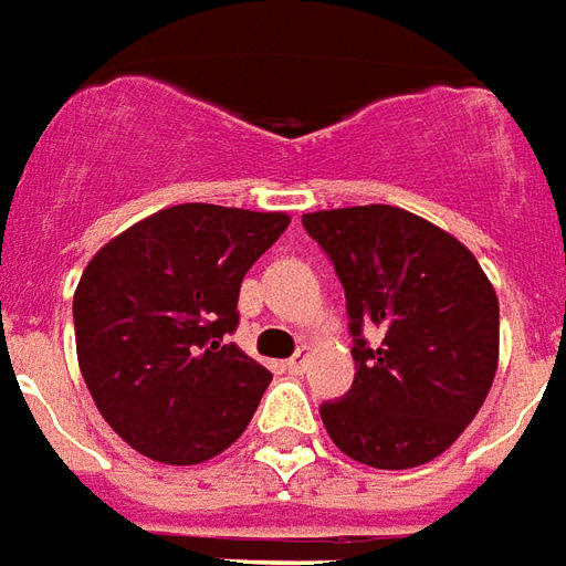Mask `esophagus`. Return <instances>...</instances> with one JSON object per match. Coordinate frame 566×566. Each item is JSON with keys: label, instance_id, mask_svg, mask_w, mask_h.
I'll list each match as a JSON object with an SVG mask.
<instances>
[{"label": "esophagus", "instance_id": "esophagus-1", "mask_svg": "<svg viewBox=\"0 0 566 566\" xmlns=\"http://www.w3.org/2000/svg\"><path fill=\"white\" fill-rule=\"evenodd\" d=\"M305 366H308V359H305V354H294V357L284 363V368H287L291 375H303Z\"/></svg>", "mask_w": 566, "mask_h": 566}]
</instances>
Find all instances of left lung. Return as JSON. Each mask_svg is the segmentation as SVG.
Here are the masks:
<instances>
[{
  "instance_id": "8db88e82",
  "label": "left lung",
  "mask_w": 566,
  "mask_h": 566,
  "mask_svg": "<svg viewBox=\"0 0 566 566\" xmlns=\"http://www.w3.org/2000/svg\"><path fill=\"white\" fill-rule=\"evenodd\" d=\"M345 287L354 387L321 405L342 453L405 471L438 459L483 408L497 371V296L462 242L408 209L305 212ZM378 332L371 348L361 329Z\"/></svg>"
}]
</instances>
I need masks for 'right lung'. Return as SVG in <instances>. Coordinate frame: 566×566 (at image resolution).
Returning a JSON list of instances; mask_svg holds the SVG:
<instances>
[{"label":"right lung","mask_w":566,"mask_h":566,"mask_svg":"<svg viewBox=\"0 0 566 566\" xmlns=\"http://www.w3.org/2000/svg\"><path fill=\"white\" fill-rule=\"evenodd\" d=\"M287 224L284 212L179 203L113 237L83 270L81 375L137 453L198 464L245 432L272 375L228 336L245 272Z\"/></svg>","instance_id":"right-lung-1"}]
</instances>
